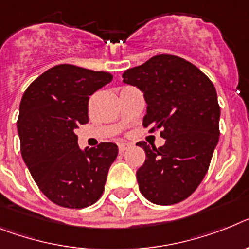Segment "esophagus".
Masks as SVG:
<instances>
[{"label":"esophagus","instance_id":"34e87169","mask_svg":"<svg viewBox=\"0 0 249 249\" xmlns=\"http://www.w3.org/2000/svg\"><path fill=\"white\" fill-rule=\"evenodd\" d=\"M118 145H119V150H120V152H125V150L129 149V148L131 147V144L126 143V142H120Z\"/></svg>","mask_w":249,"mask_h":249}]
</instances>
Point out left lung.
<instances>
[{"mask_svg":"<svg viewBox=\"0 0 249 249\" xmlns=\"http://www.w3.org/2000/svg\"><path fill=\"white\" fill-rule=\"evenodd\" d=\"M147 102L144 128L162 129L164 145L145 142V162L137 171L139 190L157 205L187 199L205 177L219 141L220 107L213 82L183 58L160 54L123 73Z\"/></svg>","mask_w":249,"mask_h":249,"instance_id":"obj_1","label":"left lung"}]
</instances>
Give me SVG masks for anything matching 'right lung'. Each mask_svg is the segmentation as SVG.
I'll return each mask as SVG.
<instances>
[{"instance_id":"obj_1","label":"right lung","mask_w":249,"mask_h":249,"mask_svg":"<svg viewBox=\"0 0 249 249\" xmlns=\"http://www.w3.org/2000/svg\"><path fill=\"white\" fill-rule=\"evenodd\" d=\"M111 81L107 72L59 64L22 96L18 119L22 160L40 191L57 205L87 208L104 192L118 145L101 143L82 150L74 131L89 123V96Z\"/></svg>"}]
</instances>
